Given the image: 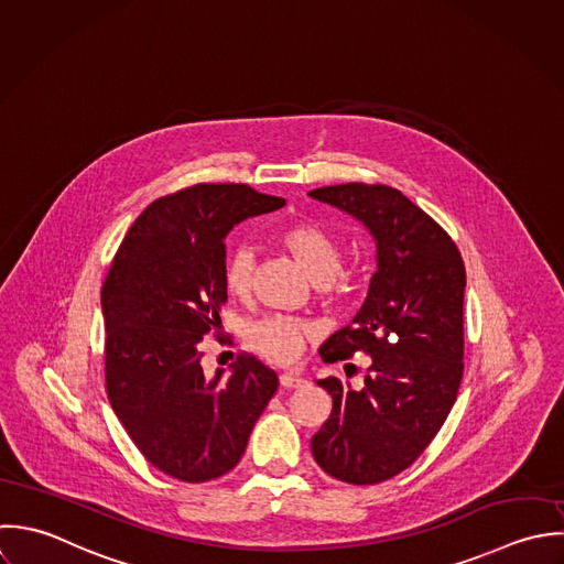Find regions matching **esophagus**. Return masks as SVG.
<instances>
[{
    "label": "esophagus",
    "mask_w": 564,
    "mask_h": 564,
    "mask_svg": "<svg viewBox=\"0 0 564 564\" xmlns=\"http://www.w3.org/2000/svg\"><path fill=\"white\" fill-rule=\"evenodd\" d=\"M302 384H304V378H302V376H280V387H284V389H293V387H302Z\"/></svg>",
    "instance_id": "34e87169"
}]
</instances>
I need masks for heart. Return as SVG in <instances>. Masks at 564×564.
<instances>
[{
  "mask_svg": "<svg viewBox=\"0 0 564 564\" xmlns=\"http://www.w3.org/2000/svg\"><path fill=\"white\" fill-rule=\"evenodd\" d=\"M280 242L306 275L324 289H335L341 273L339 245L313 223H293L280 234ZM256 251L249 245L236 247L225 262V286L231 295L245 297L251 291ZM315 335L313 324L300 317H267L256 322L249 333V346L271 364L286 366L300 357L304 344Z\"/></svg>",
  "mask_w": 564,
  "mask_h": 564,
  "instance_id": "b5f03b06",
  "label": "heart"
}]
</instances>
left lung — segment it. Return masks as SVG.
Here are the masks:
<instances>
[{
    "label": "left lung",
    "mask_w": 564,
    "mask_h": 564,
    "mask_svg": "<svg viewBox=\"0 0 564 564\" xmlns=\"http://www.w3.org/2000/svg\"><path fill=\"white\" fill-rule=\"evenodd\" d=\"M308 194L361 220L376 242L366 304L319 350L326 364L366 352L370 368L361 389L337 376L317 380L333 411L311 448L330 477L380 484L424 453L457 400L466 269L451 236L400 189L341 184Z\"/></svg>",
    "instance_id": "left-lung-1"
}]
</instances>
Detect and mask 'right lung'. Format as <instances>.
Instances as JSON below:
<instances>
[{
	"instance_id": "add662e5",
	"label": "right lung",
	"mask_w": 564,
	"mask_h": 564,
	"mask_svg": "<svg viewBox=\"0 0 564 564\" xmlns=\"http://www.w3.org/2000/svg\"><path fill=\"white\" fill-rule=\"evenodd\" d=\"M286 200L247 184H196L153 200L102 286L109 402L162 473L200 484L229 473L278 389L256 357L205 376L200 341L227 302L225 236Z\"/></svg>"
}]
</instances>
